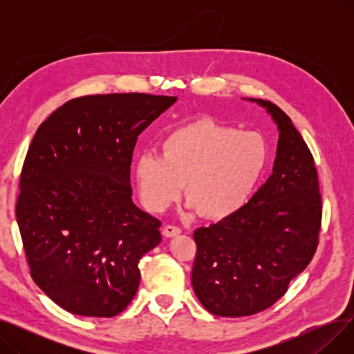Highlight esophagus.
I'll use <instances>...</instances> for the list:
<instances>
[{"mask_svg":"<svg viewBox=\"0 0 354 354\" xmlns=\"http://www.w3.org/2000/svg\"><path fill=\"white\" fill-rule=\"evenodd\" d=\"M163 235L165 236H167V238H172V236H176V235H179L180 232H182V230L179 228V227H175V225H166L165 228H163Z\"/></svg>","mask_w":354,"mask_h":354,"instance_id":"esophagus-1","label":"esophagus"}]
</instances>
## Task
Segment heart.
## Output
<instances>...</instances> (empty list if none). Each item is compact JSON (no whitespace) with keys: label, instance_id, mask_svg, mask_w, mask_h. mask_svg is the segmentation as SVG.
I'll return each mask as SVG.
<instances>
[{"label":"heart","instance_id":"1","mask_svg":"<svg viewBox=\"0 0 354 354\" xmlns=\"http://www.w3.org/2000/svg\"><path fill=\"white\" fill-rule=\"evenodd\" d=\"M267 162L268 145L259 133L198 119L167 133L160 153H139L133 175L147 209L165 211L183 183L188 208L219 221L245 207Z\"/></svg>","mask_w":354,"mask_h":354}]
</instances>
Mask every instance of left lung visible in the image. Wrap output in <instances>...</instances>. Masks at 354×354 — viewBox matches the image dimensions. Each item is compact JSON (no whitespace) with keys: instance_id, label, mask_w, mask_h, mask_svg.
<instances>
[{"instance_id":"1","label":"left lung","mask_w":354,"mask_h":354,"mask_svg":"<svg viewBox=\"0 0 354 354\" xmlns=\"http://www.w3.org/2000/svg\"><path fill=\"white\" fill-rule=\"evenodd\" d=\"M267 109L278 127L271 176L236 214L194 232L192 287L201 304L221 317L271 307L313 259L322 227V195L314 159L291 119Z\"/></svg>"}]
</instances>
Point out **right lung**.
<instances>
[{
    "label": "right lung",
    "instance_id": "1",
    "mask_svg": "<svg viewBox=\"0 0 354 354\" xmlns=\"http://www.w3.org/2000/svg\"><path fill=\"white\" fill-rule=\"evenodd\" d=\"M176 102L113 93L68 100L40 124L15 215L34 283L66 311L115 317L138 291L160 221L132 201L138 136Z\"/></svg>",
    "mask_w": 354,
    "mask_h": 354
}]
</instances>
